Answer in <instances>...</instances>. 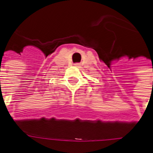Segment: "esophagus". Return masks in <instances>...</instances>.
Segmentation results:
<instances>
[{
    "label": "esophagus",
    "instance_id": "esophagus-1",
    "mask_svg": "<svg viewBox=\"0 0 153 153\" xmlns=\"http://www.w3.org/2000/svg\"><path fill=\"white\" fill-rule=\"evenodd\" d=\"M76 65H78V66H79V64H76Z\"/></svg>",
    "mask_w": 153,
    "mask_h": 153
}]
</instances>
